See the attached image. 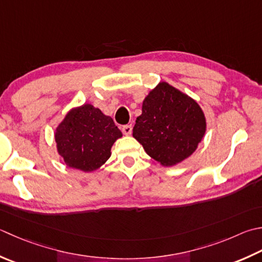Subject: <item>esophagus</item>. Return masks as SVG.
Returning <instances> with one entry per match:
<instances>
[{"label": "esophagus", "mask_w": 262, "mask_h": 262, "mask_svg": "<svg viewBox=\"0 0 262 262\" xmlns=\"http://www.w3.org/2000/svg\"><path fill=\"white\" fill-rule=\"evenodd\" d=\"M132 130H133L132 125H125V126H122V133H124L125 135H130V134H132Z\"/></svg>", "instance_id": "34e87169"}]
</instances>
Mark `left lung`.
<instances>
[{
  "label": "left lung",
  "mask_w": 262,
  "mask_h": 262,
  "mask_svg": "<svg viewBox=\"0 0 262 262\" xmlns=\"http://www.w3.org/2000/svg\"><path fill=\"white\" fill-rule=\"evenodd\" d=\"M206 126V118L195 101L160 83L143 101L133 136L151 158L163 166H172L196 150Z\"/></svg>",
  "instance_id": "obj_1"
}]
</instances>
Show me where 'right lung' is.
<instances>
[{
    "label": "right lung",
    "mask_w": 262,
    "mask_h": 262,
    "mask_svg": "<svg viewBox=\"0 0 262 262\" xmlns=\"http://www.w3.org/2000/svg\"><path fill=\"white\" fill-rule=\"evenodd\" d=\"M121 136L111 117L84 104L66 116L56 128L55 142L67 166L93 171L110 158L111 146Z\"/></svg>",
    "instance_id": "1"
}]
</instances>
